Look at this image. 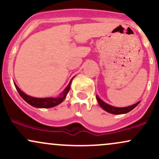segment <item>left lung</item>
I'll return each mask as SVG.
<instances>
[{
    "label": "left lung",
    "mask_w": 159,
    "mask_h": 159,
    "mask_svg": "<svg viewBox=\"0 0 159 159\" xmlns=\"http://www.w3.org/2000/svg\"><path fill=\"white\" fill-rule=\"evenodd\" d=\"M96 98H97V101L99 105L101 106L102 108H103L104 110L107 111V112L111 113V114H125V113L129 112L132 110L138 104L140 103V102H137L136 104H134V105H131V106L129 107H114L111 106V105H109L106 104L105 102H104L103 101H102L99 98L96 96Z\"/></svg>",
    "instance_id": "8db88e82"
}]
</instances>
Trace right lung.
Listing matches in <instances>:
<instances>
[{"mask_svg":"<svg viewBox=\"0 0 159 159\" xmlns=\"http://www.w3.org/2000/svg\"><path fill=\"white\" fill-rule=\"evenodd\" d=\"M71 79L70 82L69 83L68 86L66 87V89L63 93L61 94V96L57 98H34L31 97V96H27L25 93H23L20 89L18 87V86L15 84V87L16 90H18L20 96L23 98L25 101H26L27 103L31 105L32 106L36 107H43V108H49V107H52L56 106V105L61 104L63 100L65 99L67 93H69V89H70V84L72 83V80Z\"/></svg>","mask_w":159,"mask_h":159,"instance_id":"1","label":"right lung"}]
</instances>
